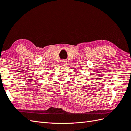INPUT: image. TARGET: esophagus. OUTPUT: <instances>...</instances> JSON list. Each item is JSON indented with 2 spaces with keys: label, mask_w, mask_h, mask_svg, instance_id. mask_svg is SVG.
Wrapping results in <instances>:
<instances>
[{
  "label": "esophagus",
  "mask_w": 131,
  "mask_h": 131,
  "mask_svg": "<svg viewBox=\"0 0 131 131\" xmlns=\"http://www.w3.org/2000/svg\"><path fill=\"white\" fill-rule=\"evenodd\" d=\"M66 62H67V61H66L65 60H62L61 61V63L62 64V65H65Z\"/></svg>",
  "instance_id": "esophagus-1"
}]
</instances>
